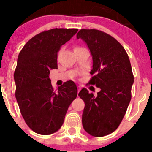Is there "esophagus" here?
Listing matches in <instances>:
<instances>
[{
	"instance_id": "34e87169",
	"label": "esophagus",
	"mask_w": 152,
	"mask_h": 152,
	"mask_svg": "<svg viewBox=\"0 0 152 152\" xmlns=\"http://www.w3.org/2000/svg\"><path fill=\"white\" fill-rule=\"evenodd\" d=\"M80 90V87H78V89H77V92H78V93H79Z\"/></svg>"
}]
</instances>
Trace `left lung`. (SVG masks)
Returning a JSON list of instances; mask_svg holds the SVG:
<instances>
[{
	"label": "left lung",
	"mask_w": 152,
	"mask_h": 152,
	"mask_svg": "<svg viewBox=\"0 0 152 152\" xmlns=\"http://www.w3.org/2000/svg\"><path fill=\"white\" fill-rule=\"evenodd\" d=\"M90 50L94 75L89 82L100 89L97 97L83 88L78 95L85 102L84 129L101 137L117 129L131 100L134 76L127 53L111 35L98 30L82 29L77 34Z\"/></svg>",
	"instance_id": "obj_1"
}]
</instances>
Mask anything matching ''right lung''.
<instances>
[{"label":"right lung","mask_w":152,"mask_h":152,"mask_svg":"<svg viewBox=\"0 0 152 152\" xmlns=\"http://www.w3.org/2000/svg\"><path fill=\"white\" fill-rule=\"evenodd\" d=\"M77 29L54 28L32 37L18 55L14 72L15 97L21 115L35 133L56 132L64 122L69 106L77 95L73 81L53 90L50 70L58 69V53Z\"/></svg>","instance_id":"obj_1"}]
</instances>
